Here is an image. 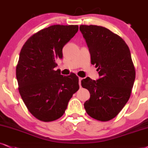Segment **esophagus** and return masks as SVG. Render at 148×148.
<instances>
[{"label":"esophagus","mask_w":148,"mask_h":148,"mask_svg":"<svg viewBox=\"0 0 148 148\" xmlns=\"http://www.w3.org/2000/svg\"><path fill=\"white\" fill-rule=\"evenodd\" d=\"M83 79V78H82V77H79V86L81 87V81Z\"/></svg>","instance_id":"esophagus-1"}]
</instances>
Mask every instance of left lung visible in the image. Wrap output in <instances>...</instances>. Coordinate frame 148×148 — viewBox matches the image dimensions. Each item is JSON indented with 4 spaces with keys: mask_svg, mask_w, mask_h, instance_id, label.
I'll return each instance as SVG.
<instances>
[{
    "mask_svg": "<svg viewBox=\"0 0 148 148\" xmlns=\"http://www.w3.org/2000/svg\"><path fill=\"white\" fill-rule=\"evenodd\" d=\"M79 30L100 77L96 81L89 77L82 80V86L90 94L84 108L95 119L109 121L124 107L134 85L135 69L130 49L120 36L105 27L80 25Z\"/></svg>",
    "mask_w": 148,
    "mask_h": 148,
    "instance_id": "8db88e82",
    "label": "left lung"
}]
</instances>
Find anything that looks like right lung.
Returning a JSON list of instances; mask_svg holds the SVG:
<instances>
[{
	"label": "right lung",
	"mask_w": 148,
	"mask_h": 148,
	"mask_svg": "<svg viewBox=\"0 0 148 148\" xmlns=\"http://www.w3.org/2000/svg\"><path fill=\"white\" fill-rule=\"evenodd\" d=\"M78 31L77 25H52L34 34L20 53L16 66L18 90L29 111L40 121L61 117L73 95L79 89L76 75H60L56 61Z\"/></svg>",
	"instance_id": "1"
}]
</instances>
